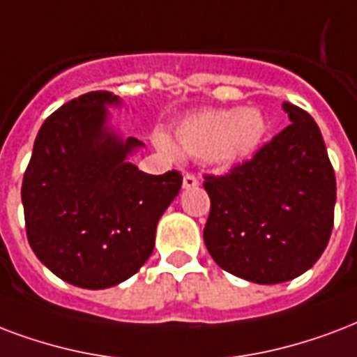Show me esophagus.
Segmentation results:
<instances>
[{"label": "esophagus", "mask_w": 357, "mask_h": 357, "mask_svg": "<svg viewBox=\"0 0 357 357\" xmlns=\"http://www.w3.org/2000/svg\"><path fill=\"white\" fill-rule=\"evenodd\" d=\"M198 187V179L197 176H192V174H185L183 176V189H197Z\"/></svg>", "instance_id": "esophagus-1"}]
</instances>
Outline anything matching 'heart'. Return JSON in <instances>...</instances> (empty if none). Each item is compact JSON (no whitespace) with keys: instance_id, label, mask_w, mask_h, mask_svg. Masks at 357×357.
Returning <instances> with one entry per match:
<instances>
[{"instance_id":"1","label":"heart","mask_w":357,"mask_h":357,"mask_svg":"<svg viewBox=\"0 0 357 357\" xmlns=\"http://www.w3.org/2000/svg\"><path fill=\"white\" fill-rule=\"evenodd\" d=\"M266 132L268 123L257 108H209L176 125V146L162 132H155L153 142L170 159H179L183 153L228 168L257 155Z\"/></svg>"}]
</instances>
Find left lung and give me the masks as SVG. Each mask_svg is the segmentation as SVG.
<instances>
[{
	"mask_svg": "<svg viewBox=\"0 0 357 357\" xmlns=\"http://www.w3.org/2000/svg\"><path fill=\"white\" fill-rule=\"evenodd\" d=\"M290 125L251 160L206 176L211 209L204 243L225 271L258 284L292 281L330 241L335 172L314 119L282 102Z\"/></svg>",
	"mask_w": 357,
	"mask_h": 357,
	"instance_id": "1",
	"label": "left lung"
}]
</instances>
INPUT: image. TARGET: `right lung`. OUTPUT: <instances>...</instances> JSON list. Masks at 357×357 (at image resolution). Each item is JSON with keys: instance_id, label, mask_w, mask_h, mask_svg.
<instances>
[{"instance_id": "obj_1", "label": "right lung", "mask_w": 357, "mask_h": 357, "mask_svg": "<svg viewBox=\"0 0 357 357\" xmlns=\"http://www.w3.org/2000/svg\"><path fill=\"white\" fill-rule=\"evenodd\" d=\"M110 91H89L52 114L22 181L27 241L54 275L102 290L127 281L155 247V230L181 174L151 176L129 160L144 142L108 121Z\"/></svg>"}]
</instances>
